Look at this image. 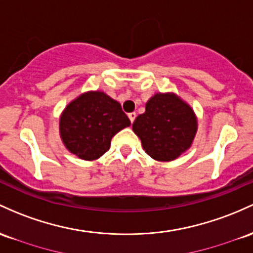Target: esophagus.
<instances>
[{
	"mask_svg": "<svg viewBox=\"0 0 253 253\" xmlns=\"http://www.w3.org/2000/svg\"><path fill=\"white\" fill-rule=\"evenodd\" d=\"M128 118H129V120H131V122L133 124V121H134L135 118H137V114H135V113H129L128 114Z\"/></svg>",
	"mask_w": 253,
	"mask_h": 253,
	"instance_id": "1",
	"label": "esophagus"
}]
</instances>
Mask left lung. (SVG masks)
<instances>
[{
  "label": "left lung",
  "mask_w": 253,
  "mask_h": 253,
  "mask_svg": "<svg viewBox=\"0 0 253 253\" xmlns=\"http://www.w3.org/2000/svg\"><path fill=\"white\" fill-rule=\"evenodd\" d=\"M146 154L157 161L179 157L192 144L197 131L193 110L173 93H156L146 103L145 113L132 126Z\"/></svg>",
  "instance_id": "obj_1"
}]
</instances>
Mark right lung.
Instances as JSON below:
<instances>
[{
    "mask_svg": "<svg viewBox=\"0 0 253 253\" xmlns=\"http://www.w3.org/2000/svg\"><path fill=\"white\" fill-rule=\"evenodd\" d=\"M129 125L120 103L96 91L84 93L67 105L60 119V132L72 154L91 161L105 154L114 135Z\"/></svg>",
    "mask_w": 253,
    "mask_h": 253,
    "instance_id": "right-lung-1",
    "label": "right lung"
}]
</instances>
